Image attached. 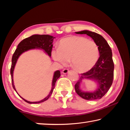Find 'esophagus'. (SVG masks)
I'll return each instance as SVG.
<instances>
[{
	"mask_svg": "<svg viewBox=\"0 0 130 130\" xmlns=\"http://www.w3.org/2000/svg\"><path fill=\"white\" fill-rule=\"evenodd\" d=\"M69 72V70L68 69H64L62 70V73L63 74H67Z\"/></svg>",
	"mask_w": 130,
	"mask_h": 130,
	"instance_id": "esophagus-1",
	"label": "esophagus"
}]
</instances>
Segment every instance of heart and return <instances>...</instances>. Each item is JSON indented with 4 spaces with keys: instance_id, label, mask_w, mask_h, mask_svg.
Instances as JSON below:
<instances>
[{
    "instance_id": "1",
    "label": "heart",
    "mask_w": 130,
    "mask_h": 130,
    "mask_svg": "<svg viewBox=\"0 0 130 130\" xmlns=\"http://www.w3.org/2000/svg\"><path fill=\"white\" fill-rule=\"evenodd\" d=\"M99 48L96 43L86 38L70 36L61 39L58 47L52 51L53 60L65 65L71 61L74 69L80 72L91 69L99 58Z\"/></svg>"
}]
</instances>
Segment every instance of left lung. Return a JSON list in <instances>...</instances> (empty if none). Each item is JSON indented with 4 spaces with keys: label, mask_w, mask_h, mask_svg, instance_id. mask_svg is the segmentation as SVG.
<instances>
[{
    "label": "left lung",
    "mask_w": 130,
    "mask_h": 130,
    "mask_svg": "<svg viewBox=\"0 0 130 130\" xmlns=\"http://www.w3.org/2000/svg\"><path fill=\"white\" fill-rule=\"evenodd\" d=\"M77 34H87L91 37L99 48L100 57L94 67L87 72L81 74V77L75 84L76 93L81 98L88 100L100 99L108 91L113 78L114 64L112 53L106 40L96 32L89 30L75 32ZM88 79L96 82L98 88L93 92H84L80 88L83 79Z\"/></svg>",
    "instance_id": "1"
}]
</instances>
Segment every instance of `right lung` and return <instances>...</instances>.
<instances>
[{"label": "right lung", "instance_id": "add662e5", "mask_svg": "<svg viewBox=\"0 0 130 130\" xmlns=\"http://www.w3.org/2000/svg\"><path fill=\"white\" fill-rule=\"evenodd\" d=\"M55 37L52 36H49V35L35 34L32 35V36H30V37H28V38L24 39L21 42L18 44L17 49L15 50L14 53L13 54L12 57V64L11 67L10 71L11 76L12 87L15 91L17 92L14 84V80H13V73H14V70L15 65H16L18 59L19 58V56H20L23 53L27 52L29 50L38 49L43 50V51L45 52V53H46L50 57H51L52 47L53 46V39ZM60 76L61 73L60 70H57V71L54 72L52 83V87L51 91H50L49 94H48L45 98H44L43 99L40 101H39V102H28V101L22 98L20 95L19 96H20L22 99H23L26 102L29 103V104H32V103H34V104H35V103H40L45 102V101L47 100L48 99L50 98V96H51L52 93H53V89H54L56 81L57 80V79L60 77Z\"/></svg>", "mask_w": 130, "mask_h": 130}]
</instances>
